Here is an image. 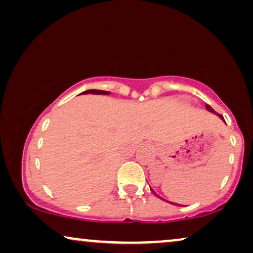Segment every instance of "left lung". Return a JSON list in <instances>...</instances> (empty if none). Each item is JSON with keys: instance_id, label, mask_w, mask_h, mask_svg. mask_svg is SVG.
Listing matches in <instances>:
<instances>
[{"instance_id": "8db88e82", "label": "left lung", "mask_w": 253, "mask_h": 253, "mask_svg": "<svg viewBox=\"0 0 253 253\" xmlns=\"http://www.w3.org/2000/svg\"><path fill=\"white\" fill-rule=\"evenodd\" d=\"M205 107H206V109H207V110H210V112H212V113H214V114H215V112H214V109L212 108V107H211V106H209V105H206ZM217 115H219V117H220V119H221V120H223V116H222V115H220V114H217ZM223 121H224V120H223ZM151 191H152V193H154V195H155V196H157V197H159V196L157 195V193H155V192H154V190H153V189H151ZM160 198H161V197H160ZM161 199H162V198H161ZM164 200H165V199H164ZM167 203H170V202H167ZM170 204H174V203H170ZM174 205H178V204H174ZM178 206H181V205H178Z\"/></svg>"}]
</instances>
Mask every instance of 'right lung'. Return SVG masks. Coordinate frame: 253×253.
<instances>
[{
    "label": "right lung",
    "instance_id": "add662e5",
    "mask_svg": "<svg viewBox=\"0 0 253 253\" xmlns=\"http://www.w3.org/2000/svg\"><path fill=\"white\" fill-rule=\"evenodd\" d=\"M83 93H84V94H89V93H92V94H109V92L100 91V89H88V91H85Z\"/></svg>",
    "mask_w": 253,
    "mask_h": 253
}]
</instances>
